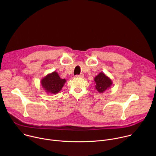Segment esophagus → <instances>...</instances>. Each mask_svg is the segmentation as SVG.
<instances>
[{"instance_id":"34e87169","label":"esophagus","mask_w":156,"mask_h":156,"mask_svg":"<svg viewBox=\"0 0 156 156\" xmlns=\"http://www.w3.org/2000/svg\"><path fill=\"white\" fill-rule=\"evenodd\" d=\"M84 76V74L83 73H81L79 75H76V77H78V78H83Z\"/></svg>"}]
</instances>
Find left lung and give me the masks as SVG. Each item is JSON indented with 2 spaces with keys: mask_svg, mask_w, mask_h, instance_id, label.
Segmentation results:
<instances>
[{
  "mask_svg": "<svg viewBox=\"0 0 156 156\" xmlns=\"http://www.w3.org/2000/svg\"><path fill=\"white\" fill-rule=\"evenodd\" d=\"M94 81L96 83V90L101 93H104L112 85V81L109 77H108L104 73H99L95 78Z\"/></svg>",
  "mask_w": 156,
  "mask_h": 156,
  "instance_id": "8db88e82",
  "label": "left lung"
}]
</instances>
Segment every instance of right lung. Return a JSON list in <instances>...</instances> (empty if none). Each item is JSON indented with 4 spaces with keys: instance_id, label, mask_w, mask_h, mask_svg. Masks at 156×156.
<instances>
[{
    "instance_id": "obj_1",
    "label": "right lung",
    "mask_w": 156,
    "mask_h": 156,
    "mask_svg": "<svg viewBox=\"0 0 156 156\" xmlns=\"http://www.w3.org/2000/svg\"><path fill=\"white\" fill-rule=\"evenodd\" d=\"M65 79H62L56 72H53L44 76L41 81V86L46 93L55 94L59 93L65 83Z\"/></svg>"
}]
</instances>
